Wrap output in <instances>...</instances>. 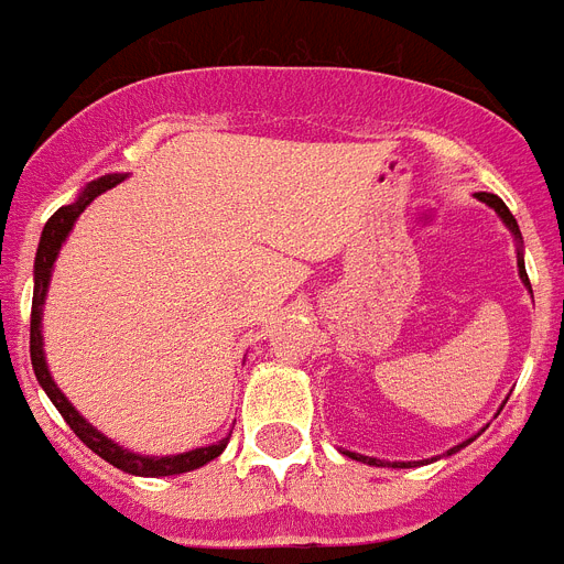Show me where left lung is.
<instances>
[{"label":"left lung","instance_id":"8db88e82","mask_svg":"<svg viewBox=\"0 0 564 564\" xmlns=\"http://www.w3.org/2000/svg\"><path fill=\"white\" fill-rule=\"evenodd\" d=\"M475 197H477V200H484L486 206H492V209L498 212V218H501L503 224H507V229H510L512 236H516V241H518V276H521V282H524V285L530 288V279H527V270H524V253H521V232H518V224H516V218H512V212L507 209V204H503V200L498 195H489V192H477ZM530 294H533V291H530ZM471 440H475V436H471ZM471 440H466V443H460V445H454V448L448 454L466 448V445L471 443ZM344 454H346V457H352V460L369 463V466H393V468L416 466V463H384V460H376V457H364V454H355V452H344ZM419 463L425 466V460H419Z\"/></svg>","mask_w":564,"mask_h":564}]
</instances>
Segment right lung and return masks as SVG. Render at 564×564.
Masks as SVG:
<instances>
[{
  "label": "right lung",
  "mask_w": 564,
  "mask_h": 564,
  "mask_svg": "<svg viewBox=\"0 0 564 564\" xmlns=\"http://www.w3.org/2000/svg\"><path fill=\"white\" fill-rule=\"evenodd\" d=\"M124 174H107L101 180H93L75 204L61 206V209L54 212L52 218L46 220V227H43V236H40V247H37V259H34V300H31V367H34V376H37L40 387L46 390V395L52 399V404L61 410V416L66 419V425L78 434V440L87 448L107 460L110 466L121 468V471H128V475H139V477H165V475H183V471H192V468L206 466L209 460H215L224 448H227V440H220L215 445H204V448H195V452L186 454H171V457H142V454H133L128 448H121L119 443H112L101 431L89 425L87 419L80 416L78 410L72 408L69 399L61 393V387L54 384L52 372L46 367V352H43V305H46V291L48 282H52V268L54 259L61 253L63 241L75 227V220L84 209H87L93 200H96L101 192L112 188L116 183H121Z\"/></svg>",
  "instance_id": "obj_1"
}]
</instances>
